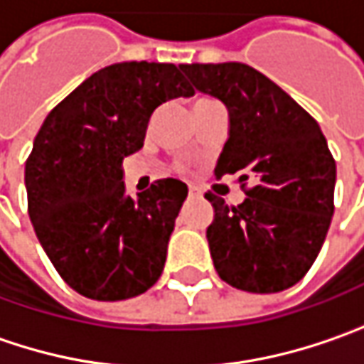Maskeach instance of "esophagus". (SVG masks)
Wrapping results in <instances>:
<instances>
[{
    "mask_svg": "<svg viewBox=\"0 0 364 364\" xmlns=\"http://www.w3.org/2000/svg\"><path fill=\"white\" fill-rule=\"evenodd\" d=\"M189 198H202V191L198 187H189Z\"/></svg>",
    "mask_w": 364,
    "mask_h": 364,
    "instance_id": "1",
    "label": "esophagus"
}]
</instances>
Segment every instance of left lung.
Masks as SVG:
<instances>
[{
  "instance_id": "1",
  "label": "left lung",
  "mask_w": 364,
  "mask_h": 364,
  "mask_svg": "<svg viewBox=\"0 0 364 364\" xmlns=\"http://www.w3.org/2000/svg\"><path fill=\"white\" fill-rule=\"evenodd\" d=\"M196 90L228 111L216 175L249 173L239 205L205 193V230L218 276L247 292H280L313 266L333 216L336 162L317 121L269 77L245 63L179 65ZM241 175L239 181H247Z\"/></svg>"
}]
</instances>
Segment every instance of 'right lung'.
<instances>
[{"label":"right lung","mask_w":364,"mask_h":364,"mask_svg":"<svg viewBox=\"0 0 364 364\" xmlns=\"http://www.w3.org/2000/svg\"><path fill=\"white\" fill-rule=\"evenodd\" d=\"M173 63L98 70L41 125L24 168L28 216L59 276L95 301L154 287L187 185L161 179L134 200L123 159L144 146L154 111L193 90Z\"/></svg>","instance_id":"right-lung-1"}]
</instances>
